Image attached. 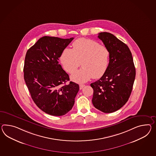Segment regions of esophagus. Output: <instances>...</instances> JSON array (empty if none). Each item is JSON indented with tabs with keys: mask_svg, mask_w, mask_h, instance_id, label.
Listing matches in <instances>:
<instances>
[{
	"mask_svg": "<svg viewBox=\"0 0 156 156\" xmlns=\"http://www.w3.org/2000/svg\"><path fill=\"white\" fill-rule=\"evenodd\" d=\"M84 86H85V85H84V84H80V90H82V88H83L84 87Z\"/></svg>",
	"mask_w": 156,
	"mask_h": 156,
	"instance_id": "34e87169",
	"label": "esophagus"
}]
</instances>
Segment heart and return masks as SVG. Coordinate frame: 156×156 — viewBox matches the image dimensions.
<instances>
[{"instance_id":"obj_1","label":"heart","mask_w":156,"mask_h":156,"mask_svg":"<svg viewBox=\"0 0 156 156\" xmlns=\"http://www.w3.org/2000/svg\"><path fill=\"white\" fill-rule=\"evenodd\" d=\"M110 52L106 46L90 39L81 38L73 43V49L65 48L60 60L66 71L73 74L82 65L83 68L72 76L78 83L86 82L91 78L103 76L108 66Z\"/></svg>"}]
</instances>
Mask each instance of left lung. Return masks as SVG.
Segmentation results:
<instances>
[{"label":"left lung","instance_id":"8db88e82","mask_svg":"<svg viewBox=\"0 0 156 156\" xmlns=\"http://www.w3.org/2000/svg\"><path fill=\"white\" fill-rule=\"evenodd\" d=\"M98 38L109 51V62L101 78L91 84L94 90L92 102L98 110L110 113L128 101L136 70L132 53L125 43L107 32L99 33Z\"/></svg>","mask_w":156,"mask_h":156}]
</instances>
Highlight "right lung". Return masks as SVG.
<instances>
[{"label": "right lung", "instance_id": "1", "mask_svg": "<svg viewBox=\"0 0 156 156\" xmlns=\"http://www.w3.org/2000/svg\"><path fill=\"white\" fill-rule=\"evenodd\" d=\"M73 39L45 36L26 54L23 76L31 97L39 109L52 115L68 113L80 90L74 82L66 84L69 76L58 64V58Z\"/></svg>", "mask_w": 156, "mask_h": 156}]
</instances>
